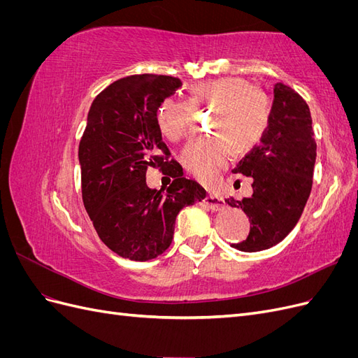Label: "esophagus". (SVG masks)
I'll use <instances>...</instances> for the list:
<instances>
[{
    "mask_svg": "<svg viewBox=\"0 0 358 358\" xmlns=\"http://www.w3.org/2000/svg\"><path fill=\"white\" fill-rule=\"evenodd\" d=\"M203 204L212 210H221L225 208V201L222 199L210 196V194L203 199Z\"/></svg>",
    "mask_w": 358,
    "mask_h": 358,
    "instance_id": "esophagus-1",
    "label": "esophagus"
}]
</instances>
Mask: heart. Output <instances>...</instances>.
Segmentation results:
<instances>
[{
	"label": "heart",
	"instance_id": "heart-1",
	"mask_svg": "<svg viewBox=\"0 0 358 358\" xmlns=\"http://www.w3.org/2000/svg\"><path fill=\"white\" fill-rule=\"evenodd\" d=\"M196 109H212L213 136L191 143L182 161L189 175L204 187L218 183L233 148L243 154L255 148L272 119V100L258 86L242 78L206 80L191 88L189 101L166 99L157 109V127L170 142L189 136Z\"/></svg>",
	"mask_w": 358,
	"mask_h": 358
}]
</instances>
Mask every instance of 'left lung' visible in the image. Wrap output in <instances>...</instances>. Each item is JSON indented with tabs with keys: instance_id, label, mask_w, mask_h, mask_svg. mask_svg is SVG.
I'll list each match as a JSON object with an SVG mask.
<instances>
[{
	"instance_id": "8db88e82",
	"label": "left lung",
	"mask_w": 358,
	"mask_h": 358,
	"mask_svg": "<svg viewBox=\"0 0 358 358\" xmlns=\"http://www.w3.org/2000/svg\"><path fill=\"white\" fill-rule=\"evenodd\" d=\"M273 94L272 119L262 143L233 170L254 179L252 196L225 200L251 221L246 241L233 245L243 252L263 251L282 242L299 222L312 189L317 143L309 107L280 82Z\"/></svg>"
}]
</instances>
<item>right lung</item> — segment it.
Instances as JSON below:
<instances>
[{"mask_svg": "<svg viewBox=\"0 0 358 358\" xmlns=\"http://www.w3.org/2000/svg\"><path fill=\"white\" fill-rule=\"evenodd\" d=\"M182 86L171 76L134 74L95 96L79 143L82 199L101 242L122 258L148 262L170 246L178 213L206 197L183 178L162 142L157 109ZM149 166L173 182L167 192L145 185Z\"/></svg>", "mask_w": 358, "mask_h": 358, "instance_id": "add662e5", "label": "right lung"}]
</instances>
